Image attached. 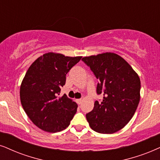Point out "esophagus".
<instances>
[{
    "label": "esophagus",
    "mask_w": 160,
    "mask_h": 160,
    "mask_svg": "<svg viewBox=\"0 0 160 160\" xmlns=\"http://www.w3.org/2000/svg\"><path fill=\"white\" fill-rule=\"evenodd\" d=\"M76 101H77V102H78L79 105L82 103V99H78V100H76Z\"/></svg>",
    "instance_id": "esophagus-1"
}]
</instances>
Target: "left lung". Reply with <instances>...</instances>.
I'll return each instance as SVG.
<instances>
[{"label": "left lung", "mask_w": 160, "mask_h": 160, "mask_svg": "<svg viewBox=\"0 0 160 160\" xmlns=\"http://www.w3.org/2000/svg\"><path fill=\"white\" fill-rule=\"evenodd\" d=\"M99 80L94 108L86 114L91 128L100 134H113L126 125L134 116L140 100V80L122 57L106 52L82 59Z\"/></svg>", "instance_id": "left-lung-1"}]
</instances>
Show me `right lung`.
<instances>
[{
    "mask_svg": "<svg viewBox=\"0 0 160 160\" xmlns=\"http://www.w3.org/2000/svg\"><path fill=\"white\" fill-rule=\"evenodd\" d=\"M82 57L48 52L30 66L21 82L20 98L26 114L38 128L50 133L66 129L78 104L64 94L58 98L66 75Z\"/></svg>",
    "mask_w": 160,
    "mask_h": 160,
    "instance_id": "add662e5",
    "label": "right lung"
}]
</instances>
